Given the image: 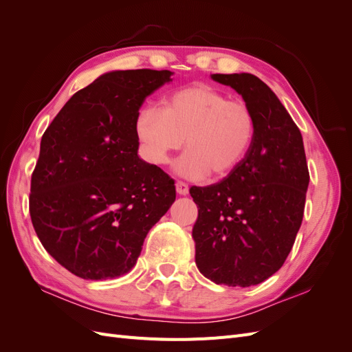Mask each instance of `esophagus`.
<instances>
[{
    "label": "esophagus",
    "instance_id": "esophagus-1",
    "mask_svg": "<svg viewBox=\"0 0 352 352\" xmlns=\"http://www.w3.org/2000/svg\"><path fill=\"white\" fill-rule=\"evenodd\" d=\"M176 192L179 195H188L189 188H188V185L185 182H180V180H177V182H176Z\"/></svg>",
    "mask_w": 352,
    "mask_h": 352
}]
</instances>
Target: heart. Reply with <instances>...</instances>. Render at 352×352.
<instances>
[{"label":"heart","instance_id":"heart-1","mask_svg":"<svg viewBox=\"0 0 352 352\" xmlns=\"http://www.w3.org/2000/svg\"><path fill=\"white\" fill-rule=\"evenodd\" d=\"M136 133L148 160L160 166L185 142L188 150L175 168L182 177L197 180L208 172L226 175L239 164L252 144L255 117L248 102L198 83L173 92L163 109H142Z\"/></svg>","mask_w":352,"mask_h":352}]
</instances>
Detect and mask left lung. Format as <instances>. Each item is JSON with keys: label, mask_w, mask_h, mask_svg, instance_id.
<instances>
[{"label": "left lung", "mask_w": 352, "mask_h": 352, "mask_svg": "<svg viewBox=\"0 0 352 352\" xmlns=\"http://www.w3.org/2000/svg\"><path fill=\"white\" fill-rule=\"evenodd\" d=\"M255 117L248 153L228 177L189 189L198 207L195 263L217 285L247 287L278 272L301 228L310 173L302 136L276 94L251 73L211 74Z\"/></svg>", "instance_id": "left-lung-1"}]
</instances>
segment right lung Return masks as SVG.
I'll use <instances>...</instances> for the list:
<instances>
[{
	"label": "right lung",
	"instance_id": "right-lung-1",
	"mask_svg": "<svg viewBox=\"0 0 352 352\" xmlns=\"http://www.w3.org/2000/svg\"><path fill=\"white\" fill-rule=\"evenodd\" d=\"M168 70H116L78 91L41 140L30 180L36 235L87 280L131 272L146 233L176 199L173 179L138 157L136 119Z\"/></svg>",
	"mask_w": 352,
	"mask_h": 352
}]
</instances>
